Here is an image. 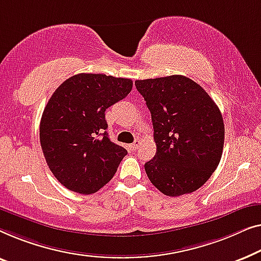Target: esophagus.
<instances>
[{
	"label": "esophagus",
	"mask_w": 261,
	"mask_h": 261,
	"mask_svg": "<svg viewBox=\"0 0 261 261\" xmlns=\"http://www.w3.org/2000/svg\"><path fill=\"white\" fill-rule=\"evenodd\" d=\"M139 144H141V141H139V139H136V141H135V142L132 143V144H131L130 148H131V149L134 150V151H135V150H137V149H138Z\"/></svg>",
	"instance_id": "34e87169"
}]
</instances>
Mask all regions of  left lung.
Instances as JSON below:
<instances>
[{"label":"left lung","instance_id":"1","mask_svg":"<svg viewBox=\"0 0 261 261\" xmlns=\"http://www.w3.org/2000/svg\"><path fill=\"white\" fill-rule=\"evenodd\" d=\"M151 113L156 155L144 164L153 186L167 196L195 192L218 168L225 125L218 105L185 75L136 80Z\"/></svg>","mask_w":261,"mask_h":261}]
</instances>
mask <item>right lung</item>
I'll list each match as a JSON object with an SVG mask.
<instances>
[{"instance_id": "1", "label": "right lung", "mask_w": 261, "mask_h": 261, "mask_svg": "<svg viewBox=\"0 0 261 261\" xmlns=\"http://www.w3.org/2000/svg\"><path fill=\"white\" fill-rule=\"evenodd\" d=\"M131 89V79L80 73L49 98L40 122V143L50 171L67 189L97 193L116 174L127 151L109 138L105 111Z\"/></svg>"}]
</instances>
